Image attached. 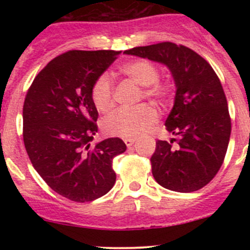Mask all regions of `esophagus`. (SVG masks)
<instances>
[{"label": "esophagus", "instance_id": "obj_1", "mask_svg": "<svg viewBox=\"0 0 250 250\" xmlns=\"http://www.w3.org/2000/svg\"><path fill=\"white\" fill-rule=\"evenodd\" d=\"M125 145H127V147H130V146L133 145V144L135 143V138H125Z\"/></svg>", "mask_w": 250, "mask_h": 250}]
</instances>
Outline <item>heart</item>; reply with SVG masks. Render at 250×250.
Here are the masks:
<instances>
[{
	"mask_svg": "<svg viewBox=\"0 0 250 250\" xmlns=\"http://www.w3.org/2000/svg\"><path fill=\"white\" fill-rule=\"evenodd\" d=\"M121 72L143 87V95L163 104L172 94V85L160 82V69L147 59H137L121 66ZM94 106L102 112H107L113 106V84L109 75L97 77L90 90ZM156 121V111L150 105L137 107H122L107 116L103 122V129L113 137L135 138L143 134Z\"/></svg>",
	"mask_w": 250,
	"mask_h": 250,
	"instance_id": "b5f03b06",
	"label": "heart"
}]
</instances>
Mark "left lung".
<instances>
[{
    "label": "left lung",
    "mask_w": 250,
    "mask_h": 250,
    "mask_svg": "<svg viewBox=\"0 0 250 250\" xmlns=\"http://www.w3.org/2000/svg\"><path fill=\"white\" fill-rule=\"evenodd\" d=\"M125 54L163 64L175 83L173 109L165 125L178 139L156 141L153 178L176 192L200 190L220 169L230 140L231 120L220 80L201 55L172 42L135 47Z\"/></svg>",
    "instance_id": "obj_1"
}]
</instances>
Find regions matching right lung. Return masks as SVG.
<instances>
[{
  "label": "right lung",
  "mask_w": 250,
  "mask_h": 250,
  "mask_svg": "<svg viewBox=\"0 0 250 250\" xmlns=\"http://www.w3.org/2000/svg\"><path fill=\"white\" fill-rule=\"evenodd\" d=\"M115 50H70L35 77L22 107V137L32 166L47 185L75 202L106 195L116 181L112 160L125 151L120 138L90 147L98 110L90 95Z\"/></svg>",
  "instance_id": "add662e5"
}]
</instances>
